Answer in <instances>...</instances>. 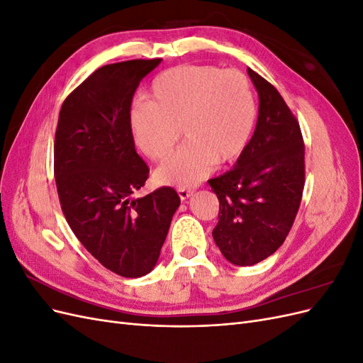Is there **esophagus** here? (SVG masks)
I'll list each match as a JSON object with an SVG mask.
<instances>
[{
	"label": "esophagus",
	"instance_id": "34e87169",
	"mask_svg": "<svg viewBox=\"0 0 363 363\" xmlns=\"http://www.w3.org/2000/svg\"><path fill=\"white\" fill-rule=\"evenodd\" d=\"M179 196L182 200H188L189 196L194 194V191L192 189H186V188H179Z\"/></svg>",
	"mask_w": 363,
	"mask_h": 363
}]
</instances>
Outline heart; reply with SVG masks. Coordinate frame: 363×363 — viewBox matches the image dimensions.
Returning <instances> with one entry per match:
<instances>
[{
    "instance_id": "obj_1",
    "label": "heart",
    "mask_w": 363,
    "mask_h": 363,
    "mask_svg": "<svg viewBox=\"0 0 363 363\" xmlns=\"http://www.w3.org/2000/svg\"><path fill=\"white\" fill-rule=\"evenodd\" d=\"M257 106L248 77L211 65H182L156 77L150 101L130 112L135 144L151 160H162L180 139L184 144L155 172L160 184L191 188L216 163L235 162L256 125Z\"/></svg>"
}]
</instances>
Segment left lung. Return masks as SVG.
Masks as SVG:
<instances>
[{"label": "left lung", "mask_w": 363, "mask_h": 363, "mask_svg": "<svg viewBox=\"0 0 363 363\" xmlns=\"http://www.w3.org/2000/svg\"><path fill=\"white\" fill-rule=\"evenodd\" d=\"M259 94V116L233 169L208 180L219 200L213 239L233 265L251 267L284 242L304 189L300 124L279 91L247 69Z\"/></svg>", "instance_id": "left-lung-1"}]
</instances>
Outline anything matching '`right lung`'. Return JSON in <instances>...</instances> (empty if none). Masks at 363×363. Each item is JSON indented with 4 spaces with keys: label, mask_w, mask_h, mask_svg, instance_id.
Returning <instances> with one entry per match:
<instances>
[{
    "label": "right lung",
    "mask_w": 363,
    "mask_h": 363,
    "mask_svg": "<svg viewBox=\"0 0 363 363\" xmlns=\"http://www.w3.org/2000/svg\"><path fill=\"white\" fill-rule=\"evenodd\" d=\"M160 62L98 68L63 101L54 140V177L71 230L104 268L128 279L156 267L180 206L168 186L131 199L150 172L130 130L131 101Z\"/></svg>",
    "instance_id": "1"
}]
</instances>
